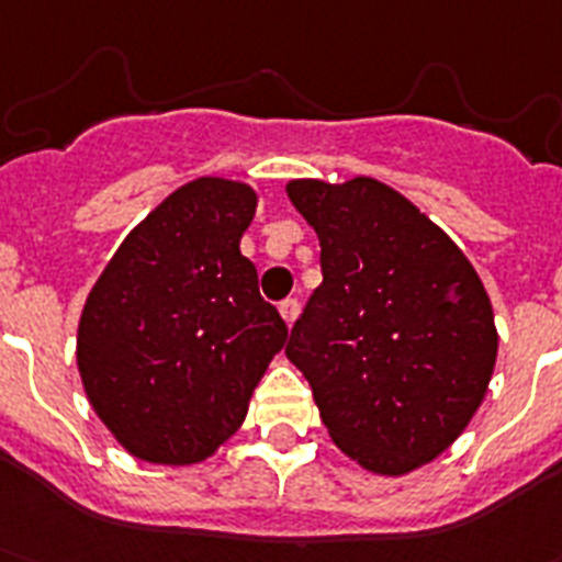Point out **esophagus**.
I'll return each instance as SVG.
<instances>
[{
    "label": "esophagus",
    "mask_w": 562,
    "mask_h": 562,
    "mask_svg": "<svg viewBox=\"0 0 562 562\" xmlns=\"http://www.w3.org/2000/svg\"><path fill=\"white\" fill-rule=\"evenodd\" d=\"M280 314H282V319L288 322V325H294L296 314H300V302H296L294 296H288V300H282L280 302Z\"/></svg>",
    "instance_id": "esophagus-1"
}]
</instances>
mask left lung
<instances>
[{
  "label": "left lung",
  "mask_w": 562,
  "mask_h": 562,
  "mask_svg": "<svg viewBox=\"0 0 562 562\" xmlns=\"http://www.w3.org/2000/svg\"><path fill=\"white\" fill-rule=\"evenodd\" d=\"M288 198L319 237L322 285L285 356L345 456L379 475L413 472L461 436L486 396L497 330L484 282L379 180H291Z\"/></svg>",
  "instance_id": "1"
}]
</instances>
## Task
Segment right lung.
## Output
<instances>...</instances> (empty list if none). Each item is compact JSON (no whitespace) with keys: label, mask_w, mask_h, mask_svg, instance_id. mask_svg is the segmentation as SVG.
<instances>
[{"label":"right lung","mask_w":562,"mask_h":562,"mask_svg":"<svg viewBox=\"0 0 562 562\" xmlns=\"http://www.w3.org/2000/svg\"><path fill=\"white\" fill-rule=\"evenodd\" d=\"M257 194L198 178L130 232L78 322L87 398L135 458L198 463L237 432L288 339L240 254Z\"/></svg>","instance_id":"1"}]
</instances>
